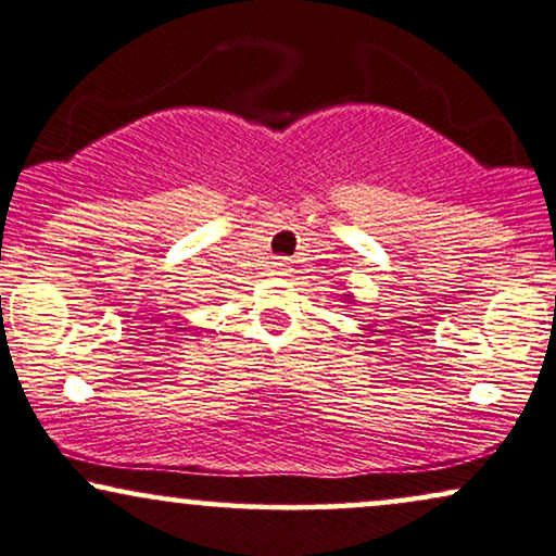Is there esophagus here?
Instances as JSON below:
<instances>
[{
  "label": "esophagus",
  "mask_w": 556,
  "mask_h": 556,
  "mask_svg": "<svg viewBox=\"0 0 556 556\" xmlns=\"http://www.w3.org/2000/svg\"><path fill=\"white\" fill-rule=\"evenodd\" d=\"M274 269L277 274H287L290 271V258H274Z\"/></svg>",
  "instance_id": "1"
}]
</instances>
